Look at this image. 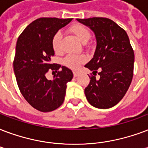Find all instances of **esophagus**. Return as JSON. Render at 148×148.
I'll return each instance as SVG.
<instances>
[{"label": "esophagus", "mask_w": 148, "mask_h": 148, "mask_svg": "<svg viewBox=\"0 0 148 148\" xmlns=\"http://www.w3.org/2000/svg\"><path fill=\"white\" fill-rule=\"evenodd\" d=\"M79 75V72L77 71H74V77H77Z\"/></svg>", "instance_id": "34e87169"}]
</instances>
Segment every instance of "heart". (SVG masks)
I'll list each match as a JSON object with an SVG mask.
<instances>
[{
  "label": "heart",
  "mask_w": 148,
  "mask_h": 148,
  "mask_svg": "<svg viewBox=\"0 0 148 148\" xmlns=\"http://www.w3.org/2000/svg\"><path fill=\"white\" fill-rule=\"evenodd\" d=\"M70 31L74 34V36L83 43H85L88 41L91 34L86 27L82 25H74L70 28ZM63 34L60 31L56 32L52 39V46L54 52L59 53L61 51V40ZM86 60V57L83 55H75V54H69L64 58V64L66 66L71 69H77Z\"/></svg>",
  "instance_id": "heart-1"
}]
</instances>
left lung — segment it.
Returning a JSON list of instances; mask_svg holds the SVG:
<instances>
[{
	"label": "left lung",
	"instance_id": "left-lung-1",
	"mask_svg": "<svg viewBox=\"0 0 148 148\" xmlns=\"http://www.w3.org/2000/svg\"><path fill=\"white\" fill-rule=\"evenodd\" d=\"M94 32L96 48L94 56L85 64L94 76L84 89L92 106L109 109L119 103L129 88L134 74V53L125 30L106 18H77ZM100 72L99 79L97 71Z\"/></svg>",
	"mask_w": 148,
	"mask_h": 148
}]
</instances>
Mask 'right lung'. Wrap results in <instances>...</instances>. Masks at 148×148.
Returning <instances> with one entry per match:
<instances>
[{
    "instance_id": "obj_1",
    "label": "right lung",
    "mask_w": 148,
    "mask_h": 148,
    "mask_svg": "<svg viewBox=\"0 0 148 148\" xmlns=\"http://www.w3.org/2000/svg\"><path fill=\"white\" fill-rule=\"evenodd\" d=\"M72 18H41L33 21L18 39L14 72L19 90L32 106L47 112L59 108L64 101L66 83L73 78L71 70L51 63L54 56L53 37ZM59 69L60 72H57ZM49 69L58 74L53 80L45 77Z\"/></svg>"
}]
</instances>
